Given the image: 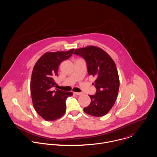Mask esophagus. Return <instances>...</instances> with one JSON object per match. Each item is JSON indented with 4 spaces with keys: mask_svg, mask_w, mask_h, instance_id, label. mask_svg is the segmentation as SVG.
I'll list each match as a JSON object with an SVG mask.
<instances>
[{
    "mask_svg": "<svg viewBox=\"0 0 157 157\" xmlns=\"http://www.w3.org/2000/svg\"><path fill=\"white\" fill-rule=\"evenodd\" d=\"M74 94H76V95H82L81 92H74Z\"/></svg>",
    "mask_w": 157,
    "mask_h": 157,
    "instance_id": "obj_1",
    "label": "esophagus"
}]
</instances>
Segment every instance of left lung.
Returning a JSON list of instances; mask_svg holds the SVG:
<instances>
[{"label": "left lung", "instance_id": "obj_1", "mask_svg": "<svg viewBox=\"0 0 157 157\" xmlns=\"http://www.w3.org/2000/svg\"><path fill=\"white\" fill-rule=\"evenodd\" d=\"M73 54L86 60L88 74L96 78L93 83L96 93L89 95L91 102L84 108V112L95 117L106 115L114 105L119 92L120 83L115 62L105 51L93 46L77 49Z\"/></svg>", "mask_w": 157, "mask_h": 157}]
</instances>
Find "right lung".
I'll return each mask as SVG.
<instances>
[{"label": "right lung", "mask_w": 157, "mask_h": 157, "mask_svg": "<svg viewBox=\"0 0 157 157\" xmlns=\"http://www.w3.org/2000/svg\"><path fill=\"white\" fill-rule=\"evenodd\" d=\"M74 50L46 52L33 67L30 83L32 103L36 113L46 121L61 117L66 111L67 98L73 95L71 92L54 89L60 63L70 58Z\"/></svg>", "instance_id": "1"}]
</instances>
